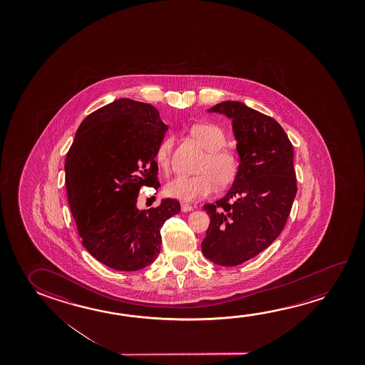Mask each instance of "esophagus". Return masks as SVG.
Segmentation results:
<instances>
[{"label": "esophagus", "mask_w": 365, "mask_h": 365, "mask_svg": "<svg viewBox=\"0 0 365 365\" xmlns=\"http://www.w3.org/2000/svg\"><path fill=\"white\" fill-rule=\"evenodd\" d=\"M180 209H182V211L183 212H190V211H192L193 210V206H191L190 203H180Z\"/></svg>", "instance_id": "1"}]
</instances>
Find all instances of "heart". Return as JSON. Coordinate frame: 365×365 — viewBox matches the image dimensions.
<instances>
[{
  "mask_svg": "<svg viewBox=\"0 0 365 365\" xmlns=\"http://www.w3.org/2000/svg\"><path fill=\"white\" fill-rule=\"evenodd\" d=\"M191 135L207 150L200 167L202 173L178 174L169 180L164 188L168 197L185 202H195L209 197L216 191L217 183L220 187L233 185L240 172V158L232 150L224 148L227 136L219 125L198 123L192 127ZM173 143L172 136H165L156 146L155 162L162 169L169 167Z\"/></svg>",
  "mask_w": 365,
  "mask_h": 365,
  "instance_id": "1",
  "label": "heart"
}]
</instances>
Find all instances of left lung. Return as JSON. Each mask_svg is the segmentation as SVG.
Here are the masks:
<instances>
[{"label": "left lung", "mask_w": 365, "mask_h": 365, "mask_svg": "<svg viewBox=\"0 0 365 365\" xmlns=\"http://www.w3.org/2000/svg\"><path fill=\"white\" fill-rule=\"evenodd\" d=\"M211 110L233 120L240 172L224 197L203 205L210 225L201 248L211 262L230 267L264 251L285 227L297 195L293 145L274 118L243 103Z\"/></svg>", "instance_id": "left-lung-1"}]
</instances>
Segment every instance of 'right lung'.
<instances>
[{
  "mask_svg": "<svg viewBox=\"0 0 365 365\" xmlns=\"http://www.w3.org/2000/svg\"><path fill=\"white\" fill-rule=\"evenodd\" d=\"M167 125L151 104L118 99L85 118L67 153V198L81 243L110 269L138 271L160 252V229L180 205L138 210L140 188L158 190L155 150Z\"/></svg>",
  "mask_w": 365,
  "mask_h": 365,
  "instance_id": "1",
  "label": "right lung"
}]
</instances>
